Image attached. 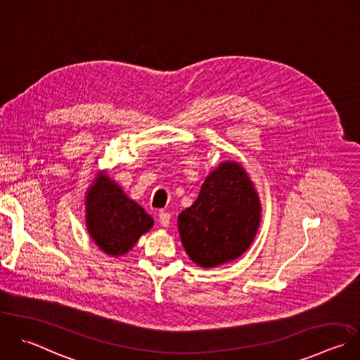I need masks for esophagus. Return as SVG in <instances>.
I'll list each match as a JSON object with an SVG mask.
<instances>
[{
    "instance_id": "obj_1",
    "label": "esophagus",
    "mask_w": 360,
    "mask_h": 360,
    "mask_svg": "<svg viewBox=\"0 0 360 360\" xmlns=\"http://www.w3.org/2000/svg\"><path fill=\"white\" fill-rule=\"evenodd\" d=\"M169 220H171V213L169 212H165V210H161L158 213V221L162 227H168L169 226Z\"/></svg>"
}]
</instances>
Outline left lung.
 <instances>
[{
  "instance_id": "left-lung-1",
  "label": "left lung",
  "mask_w": 360,
  "mask_h": 360,
  "mask_svg": "<svg viewBox=\"0 0 360 360\" xmlns=\"http://www.w3.org/2000/svg\"><path fill=\"white\" fill-rule=\"evenodd\" d=\"M261 223L258 193L237 161L221 162L205 179L195 203L178 216V230L189 258L213 268L241 257Z\"/></svg>"
}]
</instances>
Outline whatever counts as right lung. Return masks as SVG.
<instances>
[{"instance_id":"add662e5","label":"right lung","mask_w":360,"mask_h":360,"mask_svg":"<svg viewBox=\"0 0 360 360\" xmlns=\"http://www.w3.org/2000/svg\"><path fill=\"white\" fill-rule=\"evenodd\" d=\"M85 223L94 243L110 257H122L147 233L154 220L106 174L86 189Z\"/></svg>"}]
</instances>
